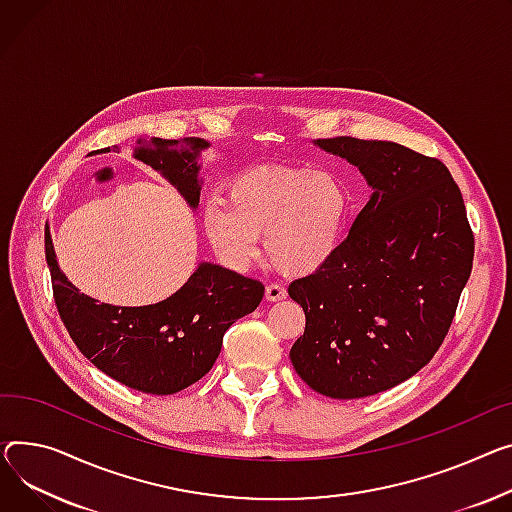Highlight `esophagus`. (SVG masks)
Listing matches in <instances>:
<instances>
[{
	"instance_id": "34e87169",
	"label": "esophagus",
	"mask_w": 512,
	"mask_h": 512,
	"mask_svg": "<svg viewBox=\"0 0 512 512\" xmlns=\"http://www.w3.org/2000/svg\"><path fill=\"white\" fill-rule=\"evenodd\" d=\"M286 296H288V292H286V288H284L282 284H269V286L265 288V298H267L269 302L284 300Z\"/></svg>"
}]
</instances>
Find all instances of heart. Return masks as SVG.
I'll use <instances>...</instances> for the list:
<instances>
[{"mask_svg": "<svg viewBox=\"0 0 512 512\" xmlns=\"http://www.w3.org/2000/svg\"><path fill=\"white\" fill-rule=\"evenodd\" d=\"M350 208V191L331 170L257 166L228 185V201L208 199L203 230L214 251L236 269L259 257V236H265L274 265L304 276L337 253Z\"/></svg>", "mask_w": 512, "mask_h": 512, "instance_id": "heart-1", "label": "heart"}]
</instances>
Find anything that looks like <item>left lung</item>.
I'll return each instance as SVG.
<instances>
[{"mask_svg": "<svg viewBox=\"0 0 512 512\" xmlns=\"http://www.w3.org/2000/svg\"><path fill=\"white\" fill-rule=\"evenodd\" d=\"M315 144L358 166L372 195L337 253L288 288L306 317L290 360L313 391L360 399L438 352L471 274L473 232L440 160L346 135Z\"/></svg>", "mask_w": 512, "mask_h": 512, "instance_id": "obj_1", "label": "left lung"}]
</instances>
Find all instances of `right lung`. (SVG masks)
<instances>
[{
  "instance_id": "1",
  "label": "right lung",
  "mask_w": 512,
  "mask_h": 512,
  "mask_svg": "<svg viewBox=\"0 0 512 512\" xmlns=\"http://www.w3.org/2000/svg\"><path fill=\"white\" fill-rule=\"evenodd\" d=\"M133 156L173 185L195 210L201 181L199 152L210 144L201 138L138 142ZM45 257L51 271L59 317L78 350L111 379L150 395H173L208 374L220 354L226 329L249 313L261 298L263 284L214 263H199L191 278L162 302L148 306H113L82 294L57 265L51 234H45Z\"/></svg>"
}]
</instances>
